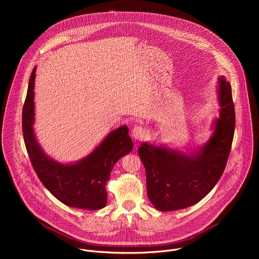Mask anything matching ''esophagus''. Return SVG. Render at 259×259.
Segmentation results:
<instances>
[{
  "mask_svg": "<svg viewBox=\"0 0 259 259\" xmlns=\"http://www.w3.org/2000/svg\"><path fill=\"white\" fill-rule=\"evenodd\" d=\"M146 134H147V131L142 126H135L131 131V135H132L133 139H135L137 141L142 140L146 136Z\"/></svg>",
  "mask_w": 259,
  "mask_h": 259,
  "instance_id": "obj_1",
  "label": "esophagus"
}]
</instances>
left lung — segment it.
Here are the masks:
<instances>
[{
	"mask_svg": "<svg viewBox=\"0 0 259 259\" xmlns=\"http://www.w3.org/2000/svg\"><path fill=\"white\" fill-rule=\"evenodd\" d=\"M220 113L210 139L191 155L143 142L138 154L146 173L147 197L156 209L173 211L193 206L207 196L223 175L235 132L231 84L221 76Z\"/></svg>",
	"mask_w": 259,
	"mask_h": 259,
	"instance_id": "8db88e82",
	"label": "left lung"
}]
</instances>
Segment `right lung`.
<instances>
[{"instance_id":"right-lung-1","label":"right lung","mask_w":259,"mask_h":259,"mask_svg":"<svg viewBox=\"0 0 259 259\" xmlns=\"http://www.w3.org/2000/svg\"><path fill=\"white\" fill-rule=\"evenodd\" d=\"M34 78L35 67L31 71L23 104L22 131L36 175L56 199L69 207L88 210L103 208L107 198L105 184L110 171L117 161L129 154L133 147L127 126L110 132L90 155L75 164L64 165L54 161L42 151L33 133Z\"/></svg>"}]
</instances>
